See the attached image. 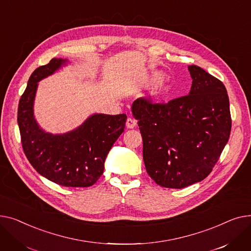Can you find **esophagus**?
I'll list each match as a JSON object with an SVG mask.
<instances>
[{
    "label": "esophagus",
    "mask_w": 251,
    "mask_h": 251,
    "mask_svg": "<svg viewBox=\"0 0 251 251\" xmlns=\"http://www.w3.org/2000/svg\"><path fill=\"white\" fill-rule=\"evenodd\" d=\"M126 126L127 128H134L137 126V122L134 119H131V117H128V119L126 120Z\"/></svg>",
    "instance_id": "34e87169"
}]
</instances>
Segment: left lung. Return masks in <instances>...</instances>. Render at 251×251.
<instances>
[{
    "label": "left lung",
    "instance_id": "obj_1",
    "mask_svg": "<svg viewBox=\"0 0 251 251\" xmlns=\"http://www.w3.org/2000/svg\"><path fill=\"white\" fill-rule=\"evenodd\" d=\"M188 72L193 79L188 95L165 104L146 98L131 104L147 173L168 188H183L207 177L231 131L224 84L198 66H188Z\"/></svg>",
    "mask_w": 251,
    "mask_h": 251
}]
</instances>
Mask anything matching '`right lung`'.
I'll return each mask as SVG.
<instances>
[{
  "instance_id": "obj_1",
  "label": "right lung",
  "mask_w": 251,
  "mask_h": 251,
  "mask_svg": "<svg viewBox=\"0 0 251 251\" xmlns=\"http://www.w3.org/2000/svg\"><path fill=\"white\" fill-rule=\"evenodd\" d=\"M70 64L67 58L53 57L31 74L19 101L17 121L24 153L40 175L63 186L88 187L104 171L105 159L123 134L126 115L93 113L64 134L44 130L34 115L38 82Z\"/></svg>"
}]
</instances>
